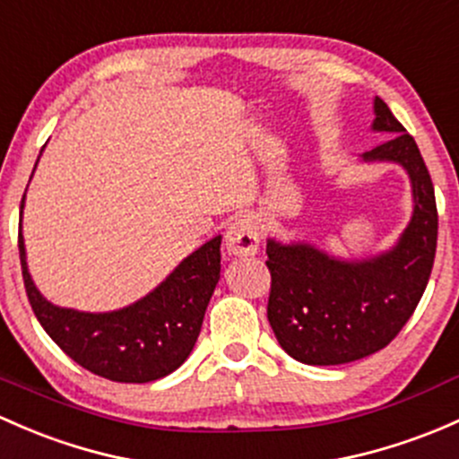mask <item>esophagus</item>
<instances>
[{
  "instance_id": "34e87169",
  "label": "esophagus",
  "mask_w": 459,
  "mask_h": 459,
  "mask_svg": "<svg viewBox=\"0 0 459 459\" xmlns=\"http://www.w3.org/2000/svg\"><path fill=\"white\" fill-rule=\"evenodd\" d=\"M226 250L233 257H250L259 250V226L250 215H242L230 221L226 230Z\"/></svg>"
}]
</instances>
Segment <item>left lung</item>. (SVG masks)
Segmentation results:
<instances>
[{"mask_svg":"<svg viewBox=\"0 0 459 459\" xmlns=\"http://www.w3.org/2000/svg\"><path fill=\"white\" fill-rule=\"evenodd\" d=\"M371 129L387 141L360 162H392L407 171L413 211L389 250L343 259L310 242L268 238V321L279 345L306 365H343L383 350L420 303L437 244V209L420 149L383 99H374Z\"/></svg>","mask_w":459,"mask_h":459,"instance_id":"1","label":"left lung"}]
</instances>
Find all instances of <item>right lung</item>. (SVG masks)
Returning a JSON list of instances; mask_svg holds the SVG:
<instances>
[{
    "instance_id": "obj_1",
    "label": "right lung",
    "mask_w": 459,
    "mask_h": 459,
    "mask_svg": "<svg viewBox=\"0 0 459 459\" xmlns=\"http://www.w3.org/2000/svg\"><path fill=\"white\" fill-rule=\"evenodd\" d=\"M23 202L26 193L22 215ZM220 244L221 235H215L182 259L152 292L120 310L81 312L55 306L39 292L19 226L23 286L41 327L74 363L114 383H152L189 359L220 281Z\"/></svg>"
}]
</instances>
